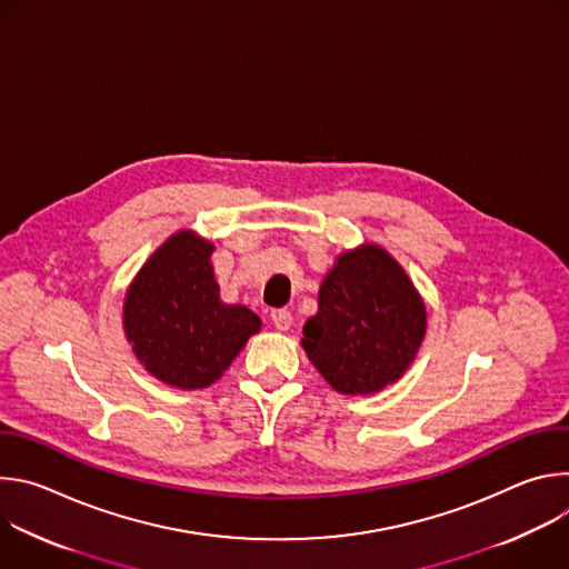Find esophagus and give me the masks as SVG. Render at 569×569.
I'll return each mask as SVG.
<instances>
[{"mask_svg": "<svg viewBox=\"0 0 569 569\" xmlns=\"http://www.w3.org/2000/svg\"><path fill=\"white\" fill-rule=\"evenodd\" d=\"M270 319L274 323L277 331H288L292 327V312L286 310V308H279V310H272L270 312Z\"/></svg>", "mask_w": 569, "mask_h": 569, "instance_id": "esophagus-1", "label": "esophagus"}]
</instances>
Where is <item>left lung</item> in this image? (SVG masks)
<instances>
[{"label":"left lung","mask_w":569,"mask_h":569,"mask_svg":"<svg viewBox=\"0 0 569 569\" xmlns=\"http://www.w3.org/2000/svg\"><path fill=\"white\" fill-rule=\"evenodd\" d=\"M426 336V306L402 268L376 246L338 259L303 323V349L340 393H373L398 380Z\"/></svg>","instance_id":"obj_1"}]
</instances>
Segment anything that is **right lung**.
Here are the masks:
<instances>
[{"instance_id":"obj_1","label":"right lung","mask_w":569,"mask_h":569,"mask_svg":"<svg viewBox=\"0 0 569 569\" xmlns=\"http://www.w3.org/2000/svg\"><path fill=\"white\" fill-rule=\"evenodd\" d=\"M211 252V242L180 231L148 259L126 295L123 327L134 356L154 378L182 389L216 382L261 329L250 308L220 301Z\"/></svg>"}]
</instances>
